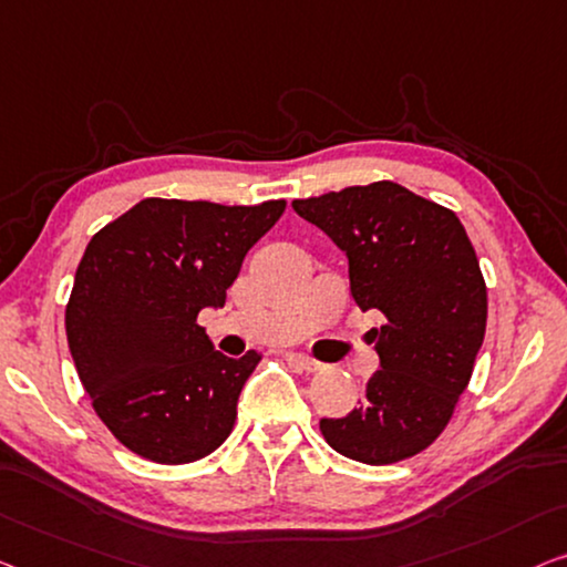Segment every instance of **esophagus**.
Returning <instances> with one entry per match:
<instances>
[{"mask_svg":"<svg viewBox=\"0 0 567 567\" xmlns=\"http://www.w3.org/2000/svg\"><path fill=\"white\" fill-rule=\"evenodd\" d=\"M295 361H298V367L306 369V371H320V369H326L323 364H320V361L310 359V357H302V353H295Z\"/></svg>","mask_w":567,"mask_h":567,"instance_id":"34e87169","label":"esophagus"}]
</instances>
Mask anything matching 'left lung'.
Masks as SVG:
<instances>
[{
  "instance_id": "8db88e82",
  "label": "left lung",
  "mask_w": 567,
  "mask_h": 567,
  "mask_svg": "<svg viewBox=\"0 0 567 567\" xmlns=\"http://www.w3.org/2000/svg\"><path fill=\"white\" fill-rule=\"evenodd\" d=\"M295 214L349 257L351 295L377 308L369 336L379 367L359 408L323 417L320 433L346 458L386 466L443 433L486 333V282L451 208L392 181L292 200Z\"/></svg>"
}]
</instances>
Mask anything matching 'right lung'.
I'll return each instance as SVG.
<instances>
[{
    "instance_id": "add662e5",
    "label": "right lung",
    "mask_w": 567,
    "mask_h": 567,
    "mask_svg": "<svg viewBox=\"0 0 567 567\" xmlns=\"http://www.w3.org/2000/svg\"><path fill=\"white\" fill-rule=\"evenodd\" d=\"M282 210L285 200L145 198L89 241L65 308L68 349L96 415L132 453L177 466L229 437L261 353L224 357L196 318L224 306Z\"/></svg>"
}]
</instances>
